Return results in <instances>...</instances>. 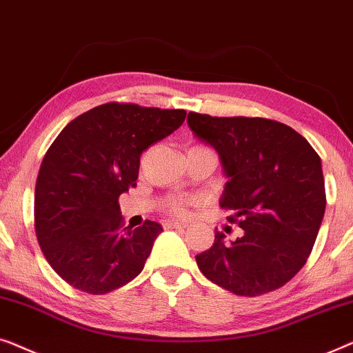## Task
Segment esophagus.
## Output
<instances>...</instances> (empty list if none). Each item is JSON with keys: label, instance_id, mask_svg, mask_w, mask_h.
Listing matches in <instances>:
<instances>
[{"label": "esophagus", "instance_id": "1", "mask_svg": "<svg viewBox=\"0 0 353 353\" xmlns=\"http://www.w3.org/2000/svg\"><path fill=\"white\" fill-rule=\"evenodd\" d=\"M185 227H187L185 222H171V221L165 222V228H185Z\"/></svg>", "mask_w": 353, "mask_h": 353}]
</instances>
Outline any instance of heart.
<instances>
[{"instance_id": "heart-1", "label": "heart", "mask_w": 353, "mask_h": 353, "mask_svg": "<svg viewBox=\"0 0 353 353\" xmlns=\"http://www.w3.org/2000/svg\"><path fill=\"white\" fill-rule=\"evenodd\" d=\"M188 205H190V201L181 200V198H171V200L166 203V210L168 212H171V214L185 216Z\"/></svg>"}]
</instances>
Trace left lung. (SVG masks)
Instances as JSON below:
<instances>
[{
	"label": "left lung",
	"mask_w": 353,
	"mask_h": 353,
	"mask_svg": "<svg viewBox=\"0 0 353 353\" xmlns=\"http://www.w3.org/2000/svg\"><path fill=\"white\" fill-rule=\"evenodd\" d=\"M200 141L219 153L228 181L219 205L245 233L225 243L216 232L196 256L208 280L236 296L275 291L299 272L325 216L321 160L294 129L267 118L188 113Z\"/></svg>",
	"instance_id": "left-lung-1"
}]
</instances>
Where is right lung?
<instances>
[{
	"label": "right lung",
	"mask_w": 353,
	"mask_h": 353,
	"mask_svg": "<svg viewBox=\"0 0 353 353\" xmlns=\"http://www.w3.org/2000/svg\"><path fill=\"white\" fill-rule=\"evenodd\" d=\"M185 110L110 102L68 123L49 147L34 187V232L68 285L107 294L141 274L163 227H123L121 193L136 185L141 155L185 120Z\"/></svg>",
	"instance_id": "1"
}]
</instances>
